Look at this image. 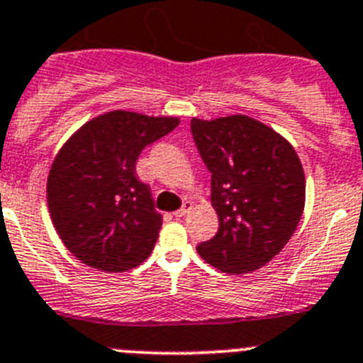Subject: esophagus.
<instances>
[{"instance_id": "obj_1", "label": "esophagus", "mask_w": 363, "mask_h": 363, "mask_svg": "<svg viewBox=\"0 0 363 363\" xmlns=\"http://www.w3.org/2000/svg\"><path fill=\"white\" fill-rule=\"evenodd\" d=\"M189 209H191V202H189V201H184V204H182V208H181V209H177V211H175L174 215L177 216V218H181V216H186V215H188Z\"/></svg>"}]
</instances>
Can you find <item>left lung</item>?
<instances>
[{"label":"left lung","mask_w":363,"mask_h":363,"mask_svg":"<svg viewBox=\"0 0 363 363\" xmlns=\"http://www.w3.org/2000/svg\"><path fill=\"white\" fill-rule=\"evenodd\" d=\"M191 134L211 172L218 231L197 247L222 272L262 269L281 252L304 211L303 164L274 128L245 114L191 120Z\"/></svg>","instance_id":"left-lung-1"}]
</instances>
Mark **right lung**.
<instances>
[{
	"instance_id": "1",
	"label": "right lung",
	"mask_w": 363,
	"mask_h": 363,
	"mask_svg": "<svg viewBox=\"0 0 363 363\" xmlns=\"http://www.w3.org/2000/svg\"><path fill=\"white\" fill-rule=\"evenodd\" d=\"M179 121L111 111L84 123L62 145L46 195L57 235L74 258L104 272H125L148 258L162 216L154 209L150 188L135 177V161Z\"/></svg>"
}]
</instances>
